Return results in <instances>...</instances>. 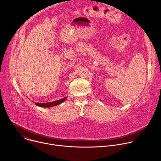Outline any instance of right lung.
Masks as SVG:
<instances>
[{
    "label": "right lung",
    "instance_id": "1",
    "mask_svg": "<svg viewBox=\"0 0 161 161\" xmlns=\"http://www.w3.org/2000/svg\"><path fill=\"white\" fill-rule=\"evenodd\" d=\"M67 99V97H65L61 99L55 101H53V102H50V103H36V105L42 107V108H50V107H53L57 105H58L60 104H61L62 103L64 102L65 100Z\"/></svg>",
    "mask_w": 161,
    "mask_h": 161
}]
</instances>
